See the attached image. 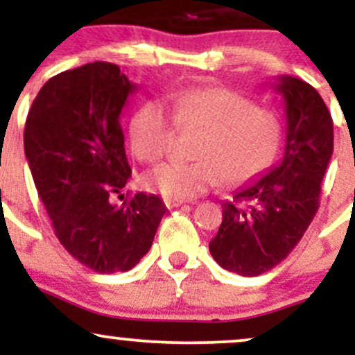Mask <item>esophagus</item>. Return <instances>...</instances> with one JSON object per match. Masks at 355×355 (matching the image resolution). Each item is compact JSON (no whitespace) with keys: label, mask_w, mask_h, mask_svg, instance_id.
Masks as SVG:
<instances>
[{"label":"esophagus","mask_w":355,"mask_h":355,"mask_svg":"<svg viewBox=\"0 0 355 355\" xmlns=\"http://www.w3.org/2000/svg\"><path fill=\"white\" fill-rule=\"evenodd\" d=\"M183 200H175V198H165V207L166 209H175V207H180Z\"/></svg>","instance_id":"esophagus-1"}]
</instances>
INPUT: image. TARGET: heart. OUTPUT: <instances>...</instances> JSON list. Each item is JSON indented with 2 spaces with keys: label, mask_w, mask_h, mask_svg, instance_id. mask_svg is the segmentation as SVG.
Instances as JSON below:
<instances>
[{
  "label": "heart",
  "mask_w": 355,
  "mask_h": 355,
  "mask_svg": "<svg viewBox=\"0 0 355 355\" xmlns=\"http://www.w3.org/2000/svg\"><path fill=\"white\" fill-rule=\"evenodd\" d=\"M173 116L160 101H146L130 125L132 150L140 160L164 158L180 128L200 130L190 164L168 162L150 170L144 185L166 198L185 200L205 193L220 182L230 187L255 180L274 164L282 141V126L270 110L235 89L191 88L172 98Z\"/></svg>",
  "instance_id": "heart-1"
}]
</instances>
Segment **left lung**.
<instances>
[{"label": "left lung", "instance_id": "8db88e82", "mask_svg": "<svg viewBox=\"0 0 355 355\" xmlns=\"http://www.w3.org/2000/svg\"><path fill=\"white\" fill-rule=\"evenodd\" d=\"M274 87L287 115L282 162L222 203V225L209 243L220 267L243 277L266 274L300 242L334 152L332 116L317 89L288 75Z\"/></svg>", "mask_w": 355, "mask_h": 355}]
</instances>
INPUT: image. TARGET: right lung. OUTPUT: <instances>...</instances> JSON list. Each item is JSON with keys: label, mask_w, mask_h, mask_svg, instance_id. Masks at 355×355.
Instances as JSON below:
<instances>
[{"label": "right lung", "mask_w": 355, "mask_h": 355, "mask_svg": "<svg viewBox=\"0 0 355 355\" xmlns=\"http://www.w3.org/2000/svg\"><path fill=\"white\" fill-rule=\"evenodd\" d=\"M135 89L116 64H83L43 85L24 125V155L56 237L98 274L135 267L166 211L141 191L121 207L110 202L132 177L120 115Z\"/></svg>", "instance_id": "right-lung-1"}]
</instances>
